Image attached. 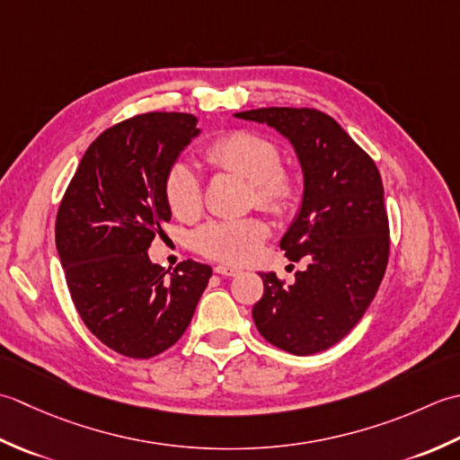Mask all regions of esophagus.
<instances>
[{
  "label": "esophagus",
  "mask_w": 460,
  "mask_h": 460,
  "mask_svg": "<svg viewBox=\"0 0 460 460\" xmlns=\"http://www.w3.org/2000/svg\"><path fill=\"white\" fill-rule=\"evenodd\" d=\"M214 271H217V274H220V276H228V278H232V276H240V274H242V270H240V268L224 266V264H218L217 268H214Z\"/></svg>",
  "instance_id": "1"
}]
</instances>
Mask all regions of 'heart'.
Returning a JSON list of instances; mask_svg holds the SVG:
<instances>
[{"label":"heart","mask_w":460,"mask_h":460,"mask_svg":"<svg viewBox=\"0 0 460 460\" xmlns=\"http://www.w3.org/2000/svg\"><path fill=\"white\" fill-rule=\"evenodd\" d=\"M206 158L224 172L252 184L254 200L268 212L289 208L296 196V178L284 171L282 153L270 138L252 130H234L206 148ZM166 202L176 218L192 220L202 210V184L189 163H174L164 178ZM268 228L256 218L214 220L196 232V248L202 254L232 264H242L256 254Z\"/></svg>","instance_id":"heart-1"}]
</instances>
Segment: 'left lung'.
Wrapping results in <instances>:
<instances>
[{"label":"left lung","instance_id":"1","mask_svg":"<svg viewBox=\"0 0 460 460\" xmlns=\"http://www.w3.org/2000/svg\"><path fill=\"white\" fill-rule=\"evenodd\" d=\"M234 117L276 128L294 146L304 176L302 204L279 248L309 264L289 286L274 271L260 274L264 296L252 309L254 323L288 353L330 349L358 325L385 276L389 222L381 174L322 111L270 107Z\"/></svg>","mask_w":460,"mask_h":460}]
</instances>
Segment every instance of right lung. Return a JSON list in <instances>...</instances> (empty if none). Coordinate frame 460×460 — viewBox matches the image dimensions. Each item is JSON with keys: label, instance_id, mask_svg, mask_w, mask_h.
I'll return each instance as SVG.
<instances>
[{"label": "right lung", "instance_id": "right-lung-1", "mask_svg": "<svg viewBox=\"0 0 460 460\" xmlns=\"http://www.w3.org/2000/svg\"><path fill=\"white\" fill-rule=\"evenodd\" d=\"M189 112H145L99 135L65 192L55 243L81 320L120 355L148 359L189 327L212 268L186 260L174 271L148 248L172 212L164 178L192 138Z\"/></svg>", "mask_w": 460, "mask_h": 460}]
</instances>
